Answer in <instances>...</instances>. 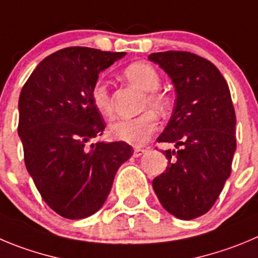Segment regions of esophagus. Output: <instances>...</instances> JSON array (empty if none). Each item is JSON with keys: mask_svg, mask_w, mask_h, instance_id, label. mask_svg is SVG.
<instances>
[{"mask_svg": "<svg viewBox=\"0 0 258 258\" xmlns=\"http://www.w3.org/2000/svg\"><path fill=\"white\" fill-rule=\"evenodd\" d=\"M146 153V150L145 149H140V148H136L134 150V156L135 158H139V156H141L143 155V154H145Z\"/></svg>", "mask_w": 258, "mask_h": 258, "instance_id": "1", "label": "esophagus"}]
</instances>
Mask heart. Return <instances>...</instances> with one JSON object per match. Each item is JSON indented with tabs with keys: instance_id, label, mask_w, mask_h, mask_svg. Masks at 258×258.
<instances>
[{
	"instance_id": "b5f03b06",
	"label": "heart",
	"mask_w": 258,
	"mask_h": 258,
	"mask_svg": "<svg viewBox=\"0 0 258 258\" xmlns=\"http://www.w3.org/2000/svg\"><path fill=\"white\" fill-rule=\"evenodd\" d=\"M123 76L130 84L144 91L141 108L150 107L159 113H164L169 108V98L159 90L162 80L153 64L143 61L134 62L124 69ZM91 102L100 114L109 115L112 113L109 89L103 80H98L91 88ZM156 127L158 115L154 110L148 109L136 117L113 119L109 123V134L117 140L140 146L149 140Z\"/></svg>"
}]
</instances>
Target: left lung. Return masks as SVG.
Instances as JSON below:
<instances>
[{
  "label": "left lung",
  "instance_id": "1",
  "mask_svg": "<svg viewBox=\"0 0 258 258\" xmlns=\"http://www.w3.org/2000/svg\"><path fill=\"white\" fill-rule=\"evenodd\" d=\"M149 59L170 76L173 114L158 143H172L169 160L153 188L163 208L182 220L208 213L232 172L237 148L235 112L229 86L206 58L184 50L151 53Z\"/></svg>",
  "mask_w": 258,
  "mask_h": 258
}]
</instances>
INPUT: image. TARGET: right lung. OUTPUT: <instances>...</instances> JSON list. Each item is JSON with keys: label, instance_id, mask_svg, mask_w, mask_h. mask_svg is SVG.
Returning <instances> with one entry per match:
<instances>
[{"label": "right lung", "instance_id": "1", "mask_svg": "<svg viewBox=\"0 0 258 258\" xmlns=\"http://www.w3.org/2000/svg\"><path fill=\"white\" fill-rule=\"evenodd\" d=\"M124 56L63 48L45 57L21 89L18 132L26 169L45 204L66 219L99 210L115 172L134 154L123 141L89 145L105 128L91 88L100 71Z\"/></svg>", "mask_w": 258, "mask_h": 258}]
</instances>
